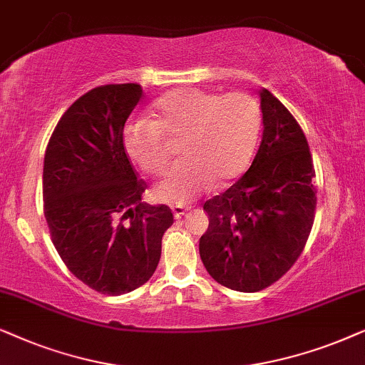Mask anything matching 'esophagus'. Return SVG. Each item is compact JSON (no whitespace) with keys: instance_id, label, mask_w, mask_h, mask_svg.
I'll return each instance as SVG.
<instances>
[{"instance_id":"esophagus-1","label":"esophagus","mask_w":365,"mask_h":365,"mask_svg":"<svg viewBox=\"0 0 365 365\" xmlns=\"http://www.w3.org/2000/svg\"><path fill=\"white\" fill-rule=\"evenodd\" d=\"M187 210H188V208L187 207H182V205H173L172 207V212H173L175 218H182L183 215H185Z\"/></svg>"}]
</instances>
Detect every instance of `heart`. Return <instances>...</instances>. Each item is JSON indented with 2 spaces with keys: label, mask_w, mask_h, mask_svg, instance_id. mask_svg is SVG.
I'll return each instance as SVG.
<instances>
[{
  "label": "heart",
  "mask_w": 365,
  "mask_h": 365,
  "mask_svg": "<svg viewBox=\"0 0 365 365\" xmlns=\"http://www.w3.org/2000/svg\"><path fill=\"white\" fill-rule=\"evenodd\" d=\"M153 116L130 121L123 145L145 173L160 175L172 158L168 142L183 140V162L153 188L158 202L187 205L213 187L230 185L249 168L262 121L259 101L250 93L177 88L155 101Z\"/></svg>",
  "instance_id": "1"
}]
</instances>
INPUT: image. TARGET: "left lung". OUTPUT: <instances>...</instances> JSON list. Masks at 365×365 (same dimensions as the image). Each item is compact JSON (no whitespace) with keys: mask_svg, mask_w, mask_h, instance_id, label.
<instances>
[{"mask_svg":"<svg viewBox=\"0 0 365 365\" xmlns=\"http://www.w3.org/2000/svg\"><path fill=\"white\" fill-rule=\"evenodd\" d=\"M264 133L239 182L203 203L208 228L200 257L213 280L259 292L290 270L314 225L317 197L312 155L292 113L260 90Z\"/></svg>","mask_w":365,"mask_h":365,"instance_id":"obj_1","label":"left lung"}]
</instances>
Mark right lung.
I'll return each mask as SVG.
<instances>
[{"mask_svg": "<svg viewBox=\"0 0 365 365\" xmlns=\"http://www.w3.org/2000/svg\"><path fill=\"white\" fill-rule=\"evenodd\" d=\"M143 96L138 83L80 96L53 130L43 165V212L68 270L90 289L121 295L150 280L173 223L167 205L142 203L123 128Z\"/></svg>", "mask_w": 365, "mask_h": 365, "instance_id": "right-lung-1", "label": "right lung"}]
</instances>
